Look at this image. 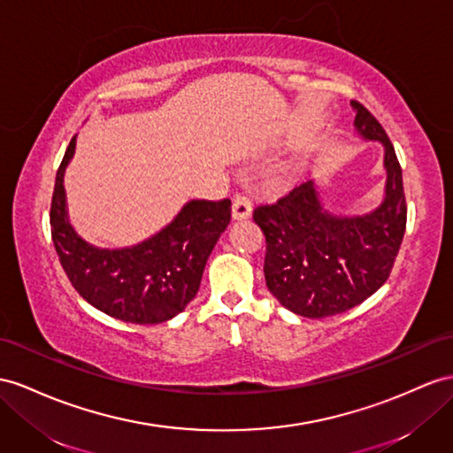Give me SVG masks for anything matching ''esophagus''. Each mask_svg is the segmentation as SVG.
I'll return each mask as SVG.
<instances>
[{
    "label": "esophagus",
    "mask_w": 453,
    "mask_h": 453,
    "mask_svg": "<svg viewBox=\"0 0 453 453\" xmlns=\"http://www.w3.org/2000/svg\"><path fill=\"white\" fill-rule=\"evenodd\" d=\"M252 214V203L245 195H235L234 206H231V216L234 219H247Z\"/></svg>",
    "instance_id": "1"
}]
</instances>
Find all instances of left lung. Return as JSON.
<instances>
[{"label":"left lung","mask_w":453,"mask_h":453,"mask_svg":"<svg viewBox=\"0 0 453 453\" xmlns=\"http://www.w3.org/2000/svg\"><path fill=\"white\" fill-rule=\"evenodd\" d=\"M350 105L356 135L385 150L379 206L365 214H337L323 203L316 180H306L252 214L265 235V285L281 306L310 319L342 314L380 288L405 231L408 211L394 147L365 107Z\"/></svg>","instance_id":"8db88e82"}]
</instances>
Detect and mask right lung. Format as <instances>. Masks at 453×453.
Listing matches in <instances>:
<instances>
[{
  "instance_id": "obj_1",
  "label": "right lung",
  "mask_w": 453,
  "mask_h": 453,
  "mask_svg": "<svg viewBox=\"0 0 453 453\" xmlns=\"http://www.w3.org/2000/svg\"><path fill=\"white\" fill-rule=\"evenodd\" d=\"M76 135L57 172L51 201V237L65 273L86 303L135 326L176 318L195 298L208 257L231 219V201H189L155 235L132 247L91 245L71 224L65 170Z\"/></svg>"
}]
</instances>
